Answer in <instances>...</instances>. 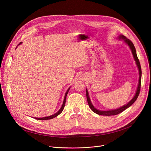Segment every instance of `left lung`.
I'll return each mask as SVG.
<instances>
[{
    "label": "left lung",
    "instance_id": "1",
    "mask_svg": "<svg viewBox=\"0 0 151 151\" xmlns=\"http://www.w3.org/2000/svg\"><path fill=\"white\" fill-rule=\"evenodd\" d=\"M117 39L118 40H123L127 45L130 49L132 51V53L133 54V56L134 58V61L136 62V64L137 65L138 71H139V81H138V87H137V89L136 91V93L134 94V97L132 98V99L129 101L127 104L124 105V106L117 108V109H110V110H107V111H103V110H100V109H97V108H96L94 107V106L92 105V102L91 101L90 97H89V92L88 89H86V97H87V100H88L89 106L90 107V108L91 109V110L93 112H94L95 113H96L99 115H101V116H114V115H116L119 114L121 113H122V111H124V110H125L126 109H127L128 108H129L130 106H132L134 102L136 101V100L137 99L139 93V91H140V88H141V65H140V63L139 61V59L137 57V52H136V49L134 47L133 43L129 39L127 38L125 36H124L123 35H119L117 37Z\"/></svg>",
    "mask_w": 151,
    "mask_h": 151
}]
</instances>
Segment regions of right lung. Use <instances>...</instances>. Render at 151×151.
Segmentation results:
<instances>
[{
	"instance_id": "add662e5",
	"label": "right lung",
	"mask_w": 151,
	"mask_h": 151,
	"mask_svg": "<svg viewBox=\"0 0 151 151\" xmlns=\"http://www.w3.org/2000/svg\"><path fill=\"white\" fill-rule=\"evenodd\" d=\"M21 43H22V42H21L18 46H19V45H21ZM17 47H16V48H17ZM70 88H69L68 89V90L67 91V92H66V93H65V94L64 99H63V104H62L61 108H60V109L58 111L57 113H55V114H52V115H51V116H46V117H35V118L36 119H37V120H48V119H53V118L55 117L56 116H58V115H59V114L62 112V111H63V108H64V106H65V105L66 97H67V93H68V91H69V90H70Z\"/></svg>"
}]
</instances>
